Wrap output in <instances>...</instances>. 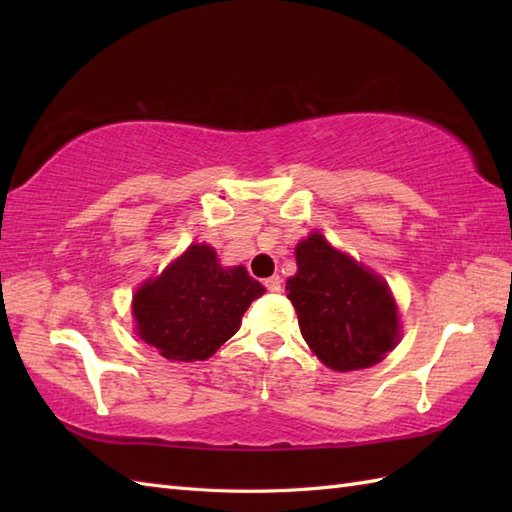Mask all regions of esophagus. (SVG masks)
<instances>
[{
	"label": "esophagus",
	"instance_id": "esophagus-1",
	"mask_svg": "<svg viewBox=\"0 0 512 512\" xmlns=\"http://www.w3.org/2000/svg\"><path fill=\"white\" fill-rule=\"evenodd\" d=\"M266 288H268V292H281V279H279V275L268 277L266 279Z\"/></svg>",
	"mask_w": 512,
	"mask_h": 512
}]
</instances>
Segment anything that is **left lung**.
<instances>
[{
	"instance_id": "left-lung-1",
	"label": "left lung",
	"mask_w": 512,
	"mask_h": 512,
	"mask_svg": "<svg viewBox=\"0 0 512 512\" xmlns=\"http://www.w3.org/2000/svg\"><path fill=\"white\" fill-rule=\"evenodd\" d=\"M297 275L286 281L310 350L336 372L383 361L400 339L398 306L372 270L336 250L321 233L295 248Z\"/></svg>"
}]
</instances>
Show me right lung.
<instances>
[{
	"label": "right lung",
	"instance_id": "1",
	"mask_svg": "<svg viewBox=\"0 0 512 512\" xmlns=\"http://www.w3.org/2000/svg\"><path fill=\"white\" fill-rule=\"evenodd\" d=\"M264 292L244 266L222 268L213 246L191 244L160 277L136 290V332L169 361H206Z\"/></svg>",
	"mask_w": 512,
	"mask_h": 512
}]
</instances>
